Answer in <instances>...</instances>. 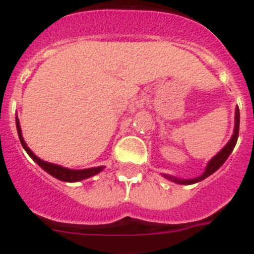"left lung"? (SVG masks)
Instances as JSON below:
<instances>
[{"mask_svg": "<svg viewBox=\"0 0 254 254\" xmlns=\"http://www.w3.org/2000/svg\"><path fill=\"white\" fill-rule=\"evenodd\" d=\"M238 134H239V108L237 107V109H235L234 133H233L230 141H229L225 146L223 147V150H221L219 154L215 155L214 158L208 161L207 167H206V169H205V172H203L202 176H199V177H197V178H193V179H179V178H176V177L168 176V174H163V176L165 177L167 179H169V181L176 182V183H178V185H193V183H197V182L203 181V179L207 178L208 176H211L212 173L216 172V170L219 169V168L221 167L224 163H225L226 159L229 158V155L232 154V151L234 150L235 143H237V141H238Z\"/></svg>", "mask_w": 254, "mask_h": 254, "instance_id": "obj_1", "label": "left lung"}]
</instances>
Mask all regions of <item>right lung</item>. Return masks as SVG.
Returning <instances> with one entry per match:
<instances>
[{
	"label": "right lung",
	"mask_w": 254,
	"mask_h": 254,
	"mask_svg": "<svg viewBox=\"0 0 254 254\" xmlns=\"http://www.w3.org/2000/svg\"><path fill=\"white\" fill-rule=\"evenodd\" d=\"M16 128H17V133H19V138L20 142H21L22 147L25 149V151L28 152V155L30 156L35 163L39 165L42 169L46 170L48 174H51L52 177H55V178L60 179V181L64 182H78L82 181V179L90 178V177L95 176L98 173L102 172L104 169V167H96V168H89V169H81V170H73V169H67V168L61 167V165H57V164H52V163H47V161L42 160L34 155V152L31 151L28 146H26L25 141L22 138V133H21V128H20V123L19 120H17L16 117Z\"/></svg>",
	"instance_id": "obj_1"
}]
</instances>
